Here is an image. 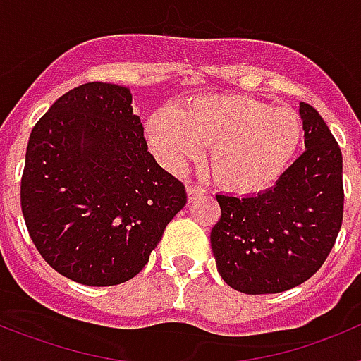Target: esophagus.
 <instances>
[{
	"instance_id": "1",
	"label": "esophagus",
	"mask_w": 361,
	"mask_h": 361,
	"mask_svg": "<svg viewBox=\"0 0 361 361\" xmlns=\"http://www.w3.org/2000/svg\"><path fill=\"white\" fill-rule=\"evenodd\" d=\"M186 191H188V199H190V200H197V199H200V197L204 195L202 188L193 186V184H188Z\"/></svg>"
}]
</instances>
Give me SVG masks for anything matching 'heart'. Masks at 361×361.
I'll list each match as a JSON object with an SVG mask.
<instances>
[{
    "instance_id": "b5f03b06",
    "label": "heart",
    "mask_w": 361,
    "mask_h": 361,
    "mask_svg": "<svg viewBox=\"0 0 361 361\" xmlns=\"http://www.w3.org/2000/svg\"><path fill=\"white\" fill-rule=\"evenodd\" d=\"M146 137L162 164L180 171L209 146L213 178L224 190L251 195L271 188L302 141V121L288 106L247 95H202L180 110L162 108L146 123Z\"/></svg>"
}]
</instances>
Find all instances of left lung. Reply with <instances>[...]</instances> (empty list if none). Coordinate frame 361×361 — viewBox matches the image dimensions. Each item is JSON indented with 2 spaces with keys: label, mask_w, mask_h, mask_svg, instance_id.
I'll use <instances>...</instances> for the list:
<instances>
[{
  "label": "left lung",
  "mask_w": 361,
  "mask_h": 361,
  "mask_svg": "<svg viewBox=\"0 0 361 361\" xmlns=\"http://www.w3.org/2000/svg\"><path fill=\"white\" fill-rule=\"evenodd\" d=\"M305 152L271 190L216 195L212 229L216 269L229 288L269 295L311 279L329 257L343 219L342 152L322 116L300 103Z\"/></svg>",
  "instance_id": "1"
}]
</instances>
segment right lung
I'll return each mask as SVG.
<instances>
[{"label": "right lung", "instance_id": "1", "mask_svg": "<svg viewBox=\"0 0 361 361\" xmlns=\"http://www.w3.org/2000/svg\"><path fill=\"white\" fill-rule=\"evenodd\" d=\"M186 200L148 152L126 86H78L32 128L21 212L44 262L73 282L133 279Z\"/></svg>", "mask_w": 361, "mask_h": 361}]
</instances>
